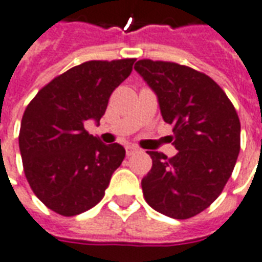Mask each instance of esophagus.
I'll list each match as a JSON object with an SVG mask.
<instances>
[{"label":"esophagus","mask_w":262,"mask_h":262,"mask_svg":"<svg viewBox=\"0 0 262 262\" xmlns=\"http://www.w3.org/2000/svg\"><path fill=\"white\" fill-rule=\"evenodd\" d=\"M135 152H139V148L136 146H127L126 147V156H133Z\"/></svg>","instance_id":"34e87169"}]
</instances>
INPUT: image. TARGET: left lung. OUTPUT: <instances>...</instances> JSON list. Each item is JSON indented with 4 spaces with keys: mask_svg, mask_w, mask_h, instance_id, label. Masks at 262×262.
I'll return each mask as SVG.
<instances>
[{
    "mask_svg": "<svg viewBox=\"0 0 262 262\" xmlns=\"http://www.w3.org/2000/svg\"><path fill=\"white\" fill-rule=\"evenodd\" d=\"M135 71L173 126L178 154L168 158L147 151L151 170L141 180L143 194L161 214L187 220L208 208L224 190L240 151V121L216 83L201 72L173 62L141 59Z\"/></svg>",
    "mask_w": 262,
    "mask_h": 262,
    "instance_id": "1",
    "label": "left lung"
}]
</instances>
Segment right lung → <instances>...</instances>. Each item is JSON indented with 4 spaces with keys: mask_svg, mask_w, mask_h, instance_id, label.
Returning <instances> with one entry per match:
<instances>
[{
    "mask_svg": "<svg viewBox=\"0 0 262 262\" xmlns=\"http://www.w3.org/2000/svg\"><path fill=\"white\" fill-rule=\"evenodd\" d=\"M135 59L89 61L44 86L23 114L19 148L38 200L63 216L90 210L105 194L125 148L89 135L86 121L105 114L112 92L130 75Z\"/></svg>",
    "mask_w": 262,
    "mask_h": 262,
    "instance_id": "1",
    "label": "right lung"
}]
</instances>
